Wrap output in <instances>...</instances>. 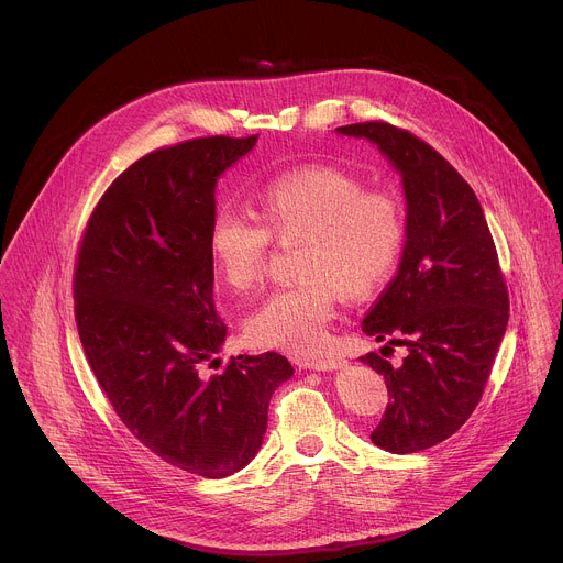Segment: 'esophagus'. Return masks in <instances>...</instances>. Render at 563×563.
<instances>
[{
  "label": "esophagus",
  "mask_w": 563,
  "mask_h": 563,
  "mask_svg": "<svg viewBox=\"0 0 563 563\" xmlns=\"http://www.w3.org/2000/svg\"><path fill=\"white\" fill-rule=\"evenodd\" d=\"M345 365L343 358H318V361H305L300 363V367L305 369H316V372H334L341 369Z\"/></svg>",
  "instance_id": "obj_1"
}]
</instances>
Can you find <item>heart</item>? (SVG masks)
<instances>
[{
  "label": "heart",
  "mask_w": 563,
  "mask_h": 563,
  "mask_svg": "<svg viewBox=\"0 0 563 563\" xmlns=\"http://www.w3.org/2000/svg\"><path fill=\"white\" fill-rule=\"evenodd\" d=\"M256 220L220 211L209 227L216 278L235 294L258 285L269 238L302 240L296 263L300 283L267 296L245 320L254 345L313 354L328 341L336 302L361 298L394 272L406 243V218L389 194L365 191L336 167L311 165L267 183L256 198Z\"/></svg>",
  "instance_id": "obj_1"
}]
</instances>
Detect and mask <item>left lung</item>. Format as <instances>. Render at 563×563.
Instances as JSON below:
<instances>
[{"instance_id": "8db88e82", "label": "left lung", "mask_w": 563, "mask_h": 563, "mask_svg": "<svg viewBox=\"0 0 563 563\" xmlns=\"http://www.w3.org/2000/svg\"><path fill=\"white\" fill-rule=\"evenodd\" d=\"M336 133L372 142L404 185V254L361 328L387 341L383 350L406 345L408 356L391 367L369 352L361 363L389 391L372 443L391 454L421 452L452 437L484 394L508 328L506 283L484 209L441 153L385 122Z\"/></svg>"}]
</instances>
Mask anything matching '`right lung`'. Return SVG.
I'll return each instance as SVG.
<instances>
[{"mask_svg":"<svg viewBox=\"0 0 563 563\" xmlns=\"http://www.w3.org/2000/svg\"><path fill=\"white\" fill-rule=\"evenodd\" d=\"M258 142L198 137L153 151L104 194L75 267V320L122 423L167 463L222 478L261 450L272 394L294 376L276 354L218 361L209 227L216 185Z\"/></svg>","mask_w":563,"mask_h":563,"instance_id":"right-lung-1","label":"right lung"}]
</instances>
